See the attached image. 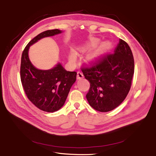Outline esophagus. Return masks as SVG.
<instances>
[{
    "mask_svg": "<svg viewBox=\"0 0 156 156\" xmlns=\"http://www.w3.org/2000/svg\"><path fill=\"white\" fill-rule=\"evenodd\" d=\"M83 77H84L83 73L81 72H77V79H83Z\"/></svg>",
    "mask_w": 156,
    "mask_h": 156,
    "instance_id": "esophagus-1",
    "label": "esophagus"
}]
</instances>
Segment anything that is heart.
<instances>
[{
    "mask_svg": "<svg viewBox=\"0 0 156 156\" xmlns=\"http://www.w3.org/2000/svg\"><path fill=\"white\" fill-rule=\"evenodd\" d=\"M99 42H100V39L98 38H92L90 40L88 44L85 45V46H84L82 48L83 49H90L92 48H94L96 47ZM112 47V44L111 42L108 41H103L102 43L99 45L98 48L92 51L91 53H90L88 55V60L90 61V62H96L99 58H100L101 56L107 53V51H109L111 49ZM77 53L76 52L73 50H72L70 52L69 55V59L72 62H75V60L77 59Z\"/></svg>",
    "mask_w": 156,
    "mask_h": 156,
    "instance_id": "heart-1",
    "label": "heart"
}]
</instances>
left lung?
<instances>
[{"instance_id": "left-lung-1", "label": "left lung", "mask_w": 156, "mask_h": 156, "mask_svg": "<svg viewBox=\"0 0 156 156\" xmlns=\"http://www.w3.org/2000/svg\"><path fill=\"white\" fill-rule=\"evenodd\" d=\"M82 72L90 87L87 94L89 105L100 112L119 107L128 94L134 73V59L126 41L120 40L114 54L103 57Z\"/></svg>"}]
</instances>
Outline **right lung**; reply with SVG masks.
Returning a JSON list of instances; mask_svg holds the SVG:
<instances>
[{
	"instance_id": "1",
	"label": "right lung",
	"mask_w": 156,
	"mask_h": 156,
	"mask_svg": "<svg viewBox=\"0 0 156 156\" xmlns=\"http://www.w3.org/2000/svg\"><path fill=\"white\" fill-rule=\"evenodd\" d=\"M61 33L58 29L40 33L27 44L21 56V80L27 96L36 107L49 112L57 111L64 105L77 73L66 70L60 62L49 69H37L30 62L29 51L41 39Z\"/></svg>"
}]
</instances>
